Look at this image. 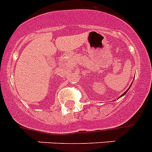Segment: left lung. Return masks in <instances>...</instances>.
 I'll return each instance as SVG.
<instances>
[{
    "mask_svg": "<svg viewBox=\"0 0 152 152\" xmlns=\"http://www.w3.org/2000/svg\"><path fill=\"white\" fill-rule=\"evenodd\" d=\"M129 89H130V87H129V89H127V90H126V91H125V92H124L123 94H122V95H121V96H120V97H119V98H121V97H122V96H125V94H126V92H128V91H129Z\"/></svg>",
    "mask_w": 152,
    "mask_h": 152,
    "instance_id": "left-lung-1",
    "label": "left lung"
}]
</instances>
